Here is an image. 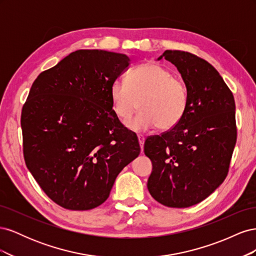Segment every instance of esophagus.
Listing matches in <instances>:
<instances>
[{
  "label": "esophagus",
  "mask_w": 256,
  "mask_h": 256,
  "mask_svg": "<svg viewBox=\"0 0 256 256\" xmlns=\"http://www.w3.org/2000/svg\"><path fill=\"white\" fill-rule=\"evenodd\" d=\"M138 144H140L141 150H143V147H144V142H145V138H144V136H142V134H138Z\"/></svg>",
  "instance_id": "obj_1"
}]
</instances>
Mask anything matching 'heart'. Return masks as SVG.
<instances>
[{"mask_svg":"<svg viewBox=\"0 0 256 256\" xmlns=\"http://www.w3.org/2000/svg\"><path fill=\"white\" fill-rule=\"evenodd\" d=\"M113 110L126 122L138 106L141 112L127 122V127L140 132L154 127L168 130L182 120L187 110V90L166 67L147 63L130 72L127 82L114 81L110 88Z\"/></svg>","mask_w":256,"mask_h":256,"instance_id":"obj_1","label":"heart"}]
</instances>
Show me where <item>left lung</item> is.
Masks as SVG:
<instances>
[{
  "label": "left lung",
  "instance_id": "8db88e82",
  "mask_svg": "<svg viewBox=\"0 0 256 256\" xmlns=\"http://www.w3.org/2000/svg\"><path fill=\"white\" fill-rule=\"evenodd\" d=\"M162 58L182 74L188 104L175 127L146 138L144 152L152 164L147 188L160 204L186 208L210 196L228 173L237 140L235 100L207 60L180 50Z\"/></svg>",
  "mask_w": 256,
  "mask_h": 256
}]
</instances>
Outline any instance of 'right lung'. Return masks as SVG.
<instances>
[{
	"label": "right lung",
	"instance_id": "right-lung-1",
	"mask_svg": "<svg viewBox=\"0 0 256 256\" xmlns=\"http://www.w3.org/2000/svg\"><path fill=\"white\" fill-rule=\"evenodd\" d=\"M129 64L126 54L78 50L30 88L21 113L26 164L63 208L102 205L122 170L140 154L136 136L120 122L110 96Z\"/></svg>",
	"mask_w": 256,
	"mask_h": 256
}]
</instances>
